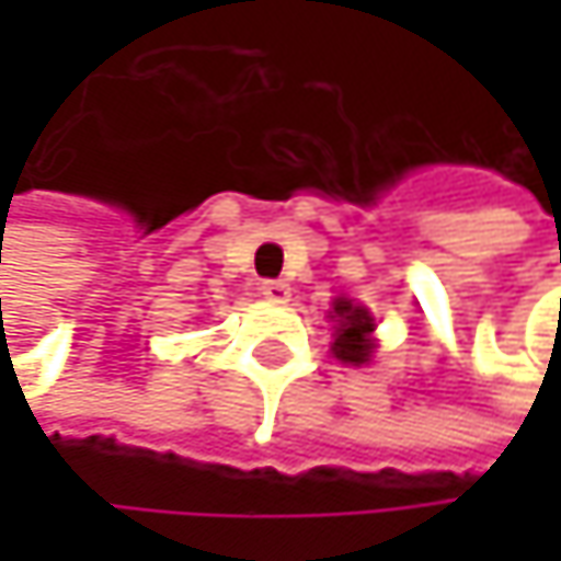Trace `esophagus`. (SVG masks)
Here are the masks:
<instances>
[{
  "label": "esophagus",
  "mask_w": 561,
  "mask_h": 561,
  "mask_svg": "<svg viewBox=\"0 0 561 561\" xmlns=\"http://www.w3.org/2000/svg\"><path fill=\"white\" fill-rule=\"evenodd\" d=\"M260 291H263V298H270V301H288V295H291L288 282L282 279H266L260 285Z\"/></svg>",
  "instance_id": "34e87169"
}]
</instances>
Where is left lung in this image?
Returning <instances> with one entry per match:
<instances>
[{
  "label": "left lung",
  "mask_w": 561,
  "mask_h": 561,
  "mask_svg": "<svg viewBox=\"0 0 561 561\" xmlns=\"http://www.w3.org/2000/svg\"><path fill=\"white\" fill-rule=\"evenodd\" d=\"M331 318L337 321L331 354L341 364H351V367L370 364V357H374V331H377L374 314L364 305H354L351 298H337Z\"/></svg>",
  "instance_id": "8db88e82"
}]
</instances>
